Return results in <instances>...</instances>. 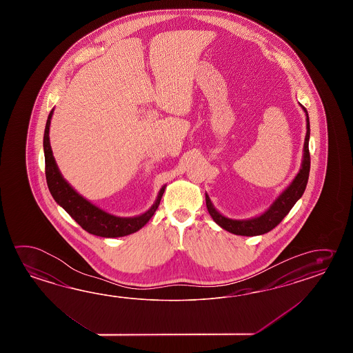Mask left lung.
Wrapping results in <instances>:
<instances>
[{
	"label": "left lung",
	"instance_id": "1",
	"mask_svg": "<svg viewBox=\"0 0 353 353\" xmlns=\"http://www.w3.org/2000/svg\"><path fill=\"white\" fill-rule=\"evenodd\" d=\"M303 110L307 113V135H305V143H304V157H303L301 169L295 176L293 183L279 195L278 199L271 204L269 210L261 216L252 219H243V221L231 219L222 216L218 210H216L210 202V196L205 194V204H207L210 217L213 218V221L225 231L240 234V236H259V234L270 232L272 228H275L284 219L286 214L293 208L294 204L304 193L307 188V179H309V170H310V154H309L310 125H309V117H307L305 107H303Z\"/></svg>",
	"mask_w": 353,
	"mask_h": 353
}]
</instances>
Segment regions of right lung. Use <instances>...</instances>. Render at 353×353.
I'll use <instances>...</instances> for the list:
<instances>
[{
	"instance_id": "1",
	"label": "right lung",
	"mask_w": 353,
	"mask_h": 353,
	"mask_svg": "<svg viewBox=\"0 0 353 353\" xmlns=\"http://www.w3.org/2000/svg\"><path fill=\"white\" fill-rule=\"evenodd\" d=\"M53 111L54 110L50 111L46 120V131H44V155H46V183L55 202L67 210L68 214L73 218L84 231L99 237H108V239L122 237L143 228V225H146L150 221V218L154 216L155 210H158L165 187L161 188V190L159 192L158 198L150 210L137 217H114L112 214H108L105 210H99L98 207L93 205L68 184L55 164L53 151L49 143V128H50Z\"/></svg>"
}]
</instances>
